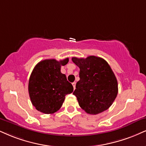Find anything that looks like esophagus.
Here are the masks:
<instances>
[{
  "label": "esophagus",
  "instance_id": "1",
  "mask_svg": "<svg viewBox=\"0 0 146 146\" xmlns=\"http://www.w3.org/2000/svg\"><path fill=\"white\" fill-rule=\"evenodd\" d=\"M72 85H73L74 89H76V82H72Z\"/></svg>",
  "mask_w": 146,
  "mask_h": 146
}]
</instances>
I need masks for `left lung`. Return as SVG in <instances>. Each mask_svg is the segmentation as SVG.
Listing matches in <instances>:
<instances>
[{
	"label": "left lung",
	"instance_id": "obj_1",
	"mask_svg": "<svg viewBox=\"0 0 146 146\" xmlns=\"http://www.w3.org/2000/svg\"><path fill=\"white\" fill-rule=\"evenodd\" d=\"M72 60L80 68V80L73 93L80 107L94 115L108 109L118 94V82L110 65L93 55Z\"/></svg>",
	"mask_w": 146,
	"mask_h": 146
}]
</instances>
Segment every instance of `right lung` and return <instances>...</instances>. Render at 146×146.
Returning <instances> with one entry per match:
<instances>
[{
	"instance_id": "right-lung-1",
	"label": "right lung",
	"mask_w": 146,
	"mask_h": 146,
	"mask_svg": "<svg viewBox=\"0 0 146 146\" xmlns=\"http://www.w3.org/2000/svg\"><path fill=\"white\" fill-rule=\"evenodd\" d=\"M69 59H44L36 65L30 75L28 92L32 105L38 111L53 114L60 109L65 96L73 92V86L61 72V66Z\"/></svg>"
}]
</instances>
